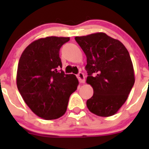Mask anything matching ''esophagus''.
<instances>
[{
  "instance_id": "1",
  "label": "esophagus",
  "mask_w": 149,
  "mask_h": 149,
  "mask_svg": "<svg viewBox=\"0 0 149 149\" xmlns=\"http://www.w3.org/2000/svg\"><path fill=\"white\" fill-rule=\"evenodd\" d=\"M77 78L79 80V82L80 83H84L85 82V77H84V74L82 72H79L77 75Z\"/></svg>"
}]
</instances>
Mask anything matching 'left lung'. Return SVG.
I'll return each instance as SVG.
<instances>
[{"mask_svg":"<svg viewBox=\"0 0 149 149\" xmlns=\"http://www.w3.org/2000/svg\"><path fill=\"white\" fill-rule=\"evenodd\" d=\"M75 40L86 56V83L94 92L86 101L88 109L98 116L114 115L135 82L129 52L120 41L104 33L76 36Z\"/></svg>","mask_w":149,"mask_h":149,"instance_id":"obj_1","label":"left lung"}]
</instances>
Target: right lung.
Returning <instances> with one entry per match:
<instances>
[{
  "label": "right lung",
  "instance_id": "add662e5",
  "mask_svg": "<svg viewBox=\"0 0 149 149\" xmlns=\"http://www.w3.org/2000/svg\"><path fill=\"white\" fill-rule=\"evenodd\" d=\"M69 39L49 36L34 41L18 62V91L30 110L46 120L65 114L69 97L78 85L74 74H65L61 69L60 49Z\"/></svg>",
  "mask_w": 149,
  "mask_h": 149
}]
</instances>
